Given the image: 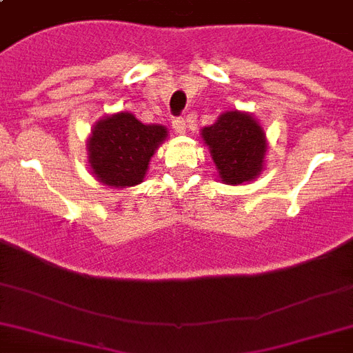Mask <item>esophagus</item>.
I'll return each mask as SVG.
<instances>
[{
  "mask_svg": "<svg viewBox=\"0 0 353 353\" xmlns=\"http://www.w3.org/2000/svg\"><path fill=\"white\" fill-rule=\"evenodd\" d=\"M172 128H174L177 133H185L187 132V121L183 117H174L172 119Z\"/></svg>",
  "mask_w": 353,
  "mask_h": 353,
  "instance_id": "34e87169",
  "label": "esophagus"
}]
</instances>
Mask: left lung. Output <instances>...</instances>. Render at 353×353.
<instances>
[{
  "mask_svg": "<svg viewBox=\"0 0 353 353\" xmlns=\"http://www.w3.org/2000/svg\"><path fill=\"white\" fill-rule=\"evenodd\" d=\"M203 141L220 170L221 181L241 185L262 172L265 135L247 113L227 112L212 126L203 128Z\"/></svg>",
  "mask_w": 353,
  "mask_h": 353,
  "instance_id": "left-lung-1",
  "label": "left lung"
}]
</instances>
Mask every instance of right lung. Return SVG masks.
Wrapping results in <instances>:
<instances>
[{"mask_svg":"<svg viewBox=\"0 0 353 353\" xmlns=\"http://www.w3.org/2000/svg\"><path fill=\"white\" fill-rule=\"evenodd\" d=\"M166 137V128L143 124L132 113H115L97 122L90 137V163L99 181L133 187L143 181L150 157Z\"/></svg>","mask_w":353,"mask_h":353,"instance_id":"add662e5","label":"right lung"}]
</instances>
